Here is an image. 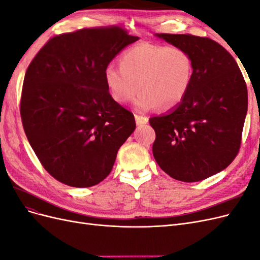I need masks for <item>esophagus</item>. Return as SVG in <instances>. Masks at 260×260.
I'll return each instance as SVG.
<instances>
[{
  "label": "esophagus",
  "mask_w": 260,
  "mask_h": 260,
  "mask_svg": "<svg viewBox=\"0 0 260 260\" xmlns=\"http://www.w3.org/2000/svg\"><path fill=\"white\" fill-rule=\"evenodd\" d=\"M135 118H136V122L138 125H143V124L147 123V121H148V118L144 117V116L135 115Z\"/></svg>",
  "instance_id": "34e87169"
}]
</instances>
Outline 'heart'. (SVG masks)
Instances as JSON below:
<instances>
[{"label":"heart","instance_id":"b5f03b06","mask_svg":"<svg viewBox=\"0 0 260 260\" xmlns=\"http://www.w3.org/2000/svg\"><path fill=\"white\" fill-rule=\"evenodd\" d=\"M120 68L109 64L104 69V81L111 98L118 104L133 102L140 112L159 107L176 108L190 91L193 60L184 49L176 45L140 43L125 51Z\"/></svg>","mask_w":260,"mask_h":260}]
</instances>
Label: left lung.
I'll list each match as a JSON object with an SVG mask.
<instances>
[{
	"instance_id": "1",
	"label": "left lung",
	"mask_w": 260,
	"mask_h": 260,
	"mask_svg": "<svg viewBox=\"0 0 260 260\" xmlns=\"http://www.w3.org/2000/svg\"><path fill=\"white\" fill-rule=\"evenodd\" d=\"M191 55L193 80L182 103L149 118L156 133L154 158L183 182H196L225 169L237 156L247 113V89L231 54L208 38L156 34Z\"/></svg>"
}]
</instances>
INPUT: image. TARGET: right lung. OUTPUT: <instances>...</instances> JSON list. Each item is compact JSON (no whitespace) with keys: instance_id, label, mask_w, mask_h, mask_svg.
<instances>
[{"instance_id":"obj_1","label":"right lung","mask_w":260,"mask_h":260,"mask_svg":"<svg viewBox=\"0 0 260 260\" xmlns=\"http://www.w3.org/2000/svg\"><path fill=\"white\" fill-rule=\"evenodd\" d=\"M138 40L119 27L82 29L52 38L30 62L22 125L42 166L59 182L99 184L135 131V116L109 95L104 69Z\"/></svg>"}]
</instances>
